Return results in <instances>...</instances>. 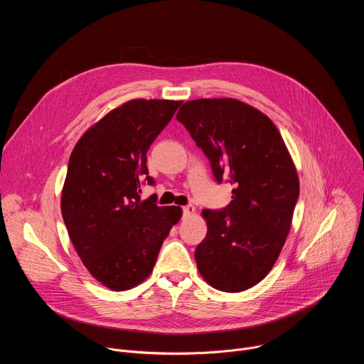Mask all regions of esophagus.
Here are the masks:
<instances>
[{"mask_svg": "<svg viewBox=\"0 0 364 364\" xmlns=\"http://www.w3.org/2000/svg\"><path fill=\"white\" fill-rule=\"evenodd\" d=\"M194 213H196V207H194V205L188 204V205H184V207H183V215H184V218H190V216H193Z\"/></svg>", "mask_w": 364, "mask_h": 364, "instance_id": "esophagus-1", "label": "esophagus"}]
</instances>
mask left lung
Listing matches in <instances>:
<instances>
[{"label": "left lung", "mask_w": 364, "mask_h": 364, "mask_svg": "<svg viewBox=\"0 0 364 364\" xmlns=\"http://www.w3.org/2000/svg\"><path fill=\"white\" fill-rule=\"evenodd\" d=\"M177 119L233 186L225 210L204 209L207 235L196 249L200 275L223 292H242L274 268L292 225L299 178L275 124L233 97L187 100Z\"/></svg>", "instance_id": "left-lung-1"}]
</instances>
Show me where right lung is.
<instances>
[{
	"mask_svg": "<svg viewBox=\"0 0 364 364\" xmlns=\"http://www.w3.org/2000/svg\"><path fill=\"white\" fill-rule=\"evenodd\" d=\"M183 100L132 99L93 124L76 142L62 190V216L89 274L112 291L144 282L163 242L181 219L177 205L142 200L152 184L146 151Z\"/></svg>",
	"mask_w": 364,
	"mask_h": 364,
	"instance_id": "right-lung-1",
	"label": "right lung"
}]
</instances>
